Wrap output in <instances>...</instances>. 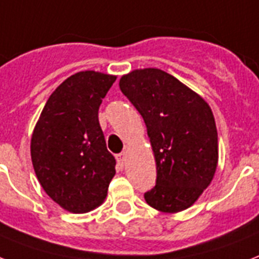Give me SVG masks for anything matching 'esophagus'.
<instances>
[{"instance_id":"obj_1","label":"esophagus","mask_w":259,"mask_h":259,"mask_svg":"<svg viewBox=\"0 0 259 259\" xmlns=\"http://www.w3.org/2000/svg\"><path fill=\"white\" fill-rule=\"evenodd\" d=\"M126 157H127V154H126V153H121V154L117 155V161H118L121 165H123V163H125V161H126Z\"/></svg>"}]
</instances>
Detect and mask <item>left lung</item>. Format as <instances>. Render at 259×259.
<instances>
[{
    "label": "left lung",
    "mask_w": 259,
    "mask_h": 259,
    "mask_svg": "<svg viewBox=\"0 0 259 259\" xmlns=\"http://www.w3.org/2000/svg\"><path fill=\"white\" fill-rule=\"evenodd\" d=\"M119 89L148 127L157 184L145 201L161 213H180L197 202L218 166V134L209 104L169 73L136 69Z\"/></svg>",
    "instance_id": "8db88e82"
}]
</instances>
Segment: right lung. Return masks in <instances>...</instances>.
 I'll list each match as a JSON object with an SVG mask.
<instances>
[{"label":"right lung","instance_id":"obj_1","mask_svg":"<svg viewBox=\"0 0 259 259\" xmlns=\"http://www.w3.org/2000/svg\"><path fill=\"white\" fill-rule=\"evenodd\" d=\"M117 75L78 71L65 79L41 111L30 141L31 163L42 189L66 211L102 205L115 174L98 121L102 98Z\"/></svg>","mask_w":259,"mask_h":259}]
</instances>
